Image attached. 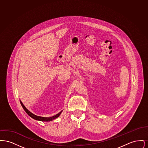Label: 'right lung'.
<instances>
[{"label":"right lung","instance_id":"right-lung-1","mask_svg":"<svg viewBox=\"0 0 148 148\" xmlns=\"http://www.w3.org/2000/svg\"><path fill=\"white\" fill-rule=\"evenodd\" d=\"M21 104V106L23 107V108L24 109V110H25V112L28 114L29 116H30L31 118H32L33 119L36 120H38V121H52L55 119H56L57 118H58L59 116V115L61 114V113H62L63 110H62L60 113L57 114L56 115L51 116V117H42V116H37L36 115H34V114L31 113L29 110H28L26 107L24 106V104H23V103L21 102V100H20Z\"/></svg>","mask_w":148,"mask_h":148}]
</instances>
